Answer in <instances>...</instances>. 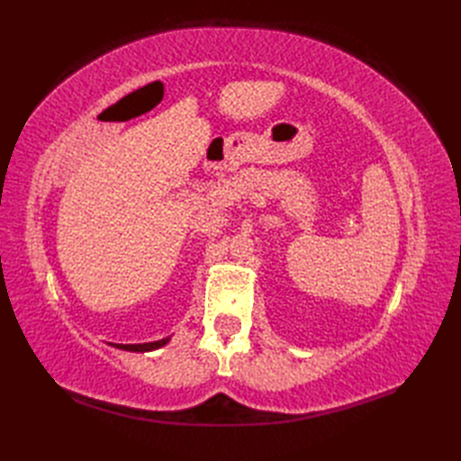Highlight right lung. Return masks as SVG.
<instances>
[{
  "instance_id": "right-lung-1",
  "label": "right lung",
  "mask_w": 461,
  "mask_h": 461,
  "mask_svg": "<svg viewBox=\"0 0 461 461\" xmlns=\"http://www.w3.org/2000/svg\"><path fill=\"white\" fill-rule=\"evenodd\" d=\"M169 342V339H163V340H156V342H146V344H113L117 346L119 350H127V352H149V350H156V348H161Z\"/></svg>"
}]
</instances>
